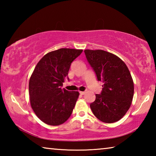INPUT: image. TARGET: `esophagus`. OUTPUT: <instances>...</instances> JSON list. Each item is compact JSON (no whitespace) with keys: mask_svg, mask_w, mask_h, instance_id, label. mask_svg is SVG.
Listing matches in <instances>:
<instances>
[{"mask_svg":"<svg viewBox=\"0 0 156 156\" xmlns=\"http://www.w3.org/2000/svg\"><path fill=\"white\" fill-rule=\"evenodd\" d=\"M85 94V91H80V95H84Z\"/></svg>","mask_w":156,"mask_h":156,"instance_id":"34e87169","label":"esophagus"}]
</instances>
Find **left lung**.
Segmentation results:
<instances>
[{"label": "left lung", "mask_w": 156, "mask_h": 156, "mask_svg": "<svg viewBox=\"0 0 156 156\" xmlns=\"http://www.w3.org/2000/svg\"><path fill=\"white\" fill-rule=\"evenodd\" d=\"M97 79L103 83L100 94L90 104L94 115L100 121L113 123L127 112L133 97L134 86L128 67L119 57L104 50H84Z\"/></svg>", "instance_id": "1"}]
</instances>
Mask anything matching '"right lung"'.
Wrapping results in <instances>:
<instances>
[{
  "mask_svg": "<svg viewBox=\"0 0 156 156\" xmlns=\"http://www.w3.org/2000/svg\"><path fill=\"white\" fill-rule=\"evenodd\" d=\"M82 52V49L61 48L47 53L31 76L29 94L31 108L47 125H60L72 115L79 93L61 87L71 64Z\"/></svg>",
  "mask_w": 156,
  "mask_h": 156,
  "instance_id": "right-lung-1",
  "label": "right lung"
}]
</instances>
